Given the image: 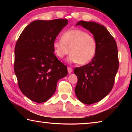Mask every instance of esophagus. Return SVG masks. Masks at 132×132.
<instances>
[{
  "label": "esophagus",
  "mask_w": 132,
  "mask_h": 132,
  "mask_svg": "<svg viewBox=\"0 0 132 132\" xmlns=\"http://www.w3.org/2000/svg\"><path fill=\"white\" fill-rule=\"evenodd\" d=\"M68 73L70 74V73H71L73 71V69L70 68V67H68Z\"/></svg>",
  "instance_id": "34e87169"
}]
</instances>
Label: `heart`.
<instances>
[{"label": "heart", "instance_id": "1", "mask_svg": "<svg viewBox=\"0 0 132 132\" xmlns=\"http://www.w3.org/2000/svg\"><path fill=\"white\" fill-rule=\"evenodd\" d=\"M53 47L55 54L59 57L63 58L70 52L69 62L85 64L92 61L95 56L97 42L95 38L87 31L71 29L62 34L61 39L53 42Z\"/></svg>", "mask_w": 132, "mask_h": 132}]
</instances>
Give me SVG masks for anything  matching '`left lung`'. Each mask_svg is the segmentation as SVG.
Instances as JSON below:
<instances>
[{
	"label": "left lung",
	"instance_id": "obj_1",
	"mask_svg": "<svg viewBox=\"0 0 132 132\" xmlns=\"http://www.w3.org/2000/svg\"><path fill=\"white\" fill-rule=\"evenodd\" d=\"M77 25L90 31L97 42V50L92 61L74 71L78 79L76 95L82 103L90 105L103 99L113 88L119 65L117 45L101 24L80 21Z\"/></svg>",
	"mask_w": 132,
	"mask_h": 132
}]
</instances>
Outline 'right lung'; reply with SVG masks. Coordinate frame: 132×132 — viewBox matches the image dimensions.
Wrapping results in <instances>:
<instances>
[{"label": "right lung", "instance_id": "1", "mask_svg": "<svg viewBox=\"0 0 132 132\" xmlns=\"http://www.w3.org/2000/svg\"><path fill=\"white\" fill-rule=\"evenodd\" d=\"M67 19L32 21L24 29L14 49V70L22 93L41 103L55 93L58 80L68 75L67 66L53 52V43Z\"/></svg>", "mask_w": 132, "mask_h": 132}]
</instances>
